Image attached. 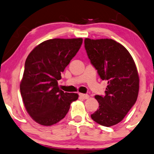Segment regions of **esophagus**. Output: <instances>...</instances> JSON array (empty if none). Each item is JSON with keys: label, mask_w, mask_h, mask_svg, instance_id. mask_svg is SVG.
I'll return each mask as SVG.
<instances>
[{"label": "esophagus", "mask_w": 154, "mask_h": 154, "mask_svg": "<svg viewBox=\"0 0 154 154\" xmlns=\"http://www.w3.org/2000/svg\"><path fill=\"white\" fill-rule=\"evenodd\" d=\"M79 96L83 99H88L89 98V96L88 94H79Z\"/></svg>", "instance_id": "1"}]
</instances>
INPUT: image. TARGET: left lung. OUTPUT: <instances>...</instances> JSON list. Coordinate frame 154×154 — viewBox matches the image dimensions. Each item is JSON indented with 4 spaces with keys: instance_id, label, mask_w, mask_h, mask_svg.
Segmentation results:
<instances>
[{
    "instance_id": "1",
    "label": "left lung",
    "mask_w": 154,
    "mask_h": 154,
    "mask_svg": "<svg viewBox=\"0 0 154 154\" xmlns=\"http://www.w3.org/2000/svg\"><path fill=\"white\" fill-rule=\"evenodd\" d=\"M85 46L100 77L108 81L106 96H95L99 108L91 118L101 125H115L123 120L137 99L139 77L137 66L129 51L111 38H86Z\"/></svg>"
}]
</instances>
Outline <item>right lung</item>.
I'll return each mask as SVG.
<instances>
[{"label":"right lung","mask_w":154,"mask_h":154,"mask_svg":"<svg viewBox=\"0 0 154 154\" xmlns=\"http://www.w3.org/2000/svg\"><path fill=\"white\" fill-rule=\"evenodd\" d=\"M82 42V38L44 41L26 58L20 93L26 112L38 124L58 123L66 116L72 102L78 98L77 94L60 89L58 80Z\"/></svg>","instance_id":"obj_1"}]
</instances>
